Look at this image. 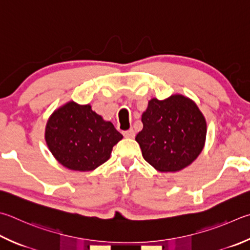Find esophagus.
I'll use <instances>...</instances> for the list:
<instances>
[{
	"label": "esophagus",
	"instance_id": "obj_1",
	"mask_svg": "<svg viewBox=\"0 0 250 250\" xmlns=\"http://www.w3.org/2000/svg\"><path fill=\"white\" fill-rule=\"evenodd\" d=\"M122 134H124L125 138H134V135H135L133 129H129V130H126V131H124V132H122Z\"/></svg>",
	"mask_w": 250,
	"mask_h": 250
}]
</instances>
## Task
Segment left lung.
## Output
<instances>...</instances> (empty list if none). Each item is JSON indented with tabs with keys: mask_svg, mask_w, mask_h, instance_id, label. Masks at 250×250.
Returning a JSON list of instances; mask_svg holds the SVG:
<instances>
[{
	"mask_svg": "<svg viewBox=\"0 0 250 250\" xmlns=\"http://www.w3.org/2000/svg\"><path fill=\"white\" fill-rule=\"evenodd\" d=\"M142 131L135 141L144 160L162 172L178 171L202 152L207 121L196 103L183 95L153 98L142 113Z\"/></svg>",
	"mask_w": 250,
	"mask_h": 250,
	"instance_id": "obj_1",
	"label": "left lung"
}]
</instances>
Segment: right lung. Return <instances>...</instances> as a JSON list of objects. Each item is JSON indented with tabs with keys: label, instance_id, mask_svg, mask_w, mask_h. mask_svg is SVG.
<instances>
[{
	"label": "right lung",
	"instance_id": "add662e5",
	"mask_svg": "<svg viewBox=\"0 0 250 250\" xmlns=\"http://www.w3.org/2000/svg\"><path fill=\"white\" fill-rule=\"evenodd\" d=\"M124 138L110 121L90 105L69 102L54 110L46 125L44 139L50 152L66 168L89 171L109 160L113 145Z\"/></svg>",
	"mask_w": 250,
	"mask_h": 250
}]
</instances>
